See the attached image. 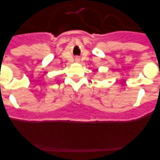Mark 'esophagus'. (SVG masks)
<instances>
[{
    "instance_id": "1",
    "label": "esophagus",
    "mask_w": 160,
    "mask_h": 160,
    "mask_svg": "<svg viewBox=\"0 0 160 160\" xmlns=\"http://www.w3.org/2000/svg\"><path fill=\"white\" fill-rule=\"evenodd\" d=\"M77 59V60H79V59Z\"/></svg>"
}]
</instances>
